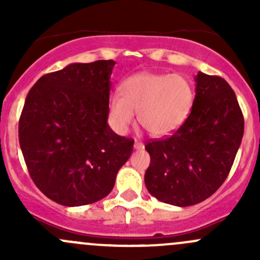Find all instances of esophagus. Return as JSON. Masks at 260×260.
<instances>
[{"mask_svg": "<svg viewBox=\"0 0 260 260\" xmlns=\"http://www.w3.org/2000/svg\"><path fill=\"white\" fill-rule=\"evenodd\" d=\"M135 148L136 149H143V148H145V145H143L142 142H140V141H136V142H135Z\"/></svg>", "mask_w": 260, "mask_h": 260, "instance_id": "1", "label": "esophagus"}]
</instances>
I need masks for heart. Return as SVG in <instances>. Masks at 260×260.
Returning a JSON list of instances; mask_svg holds the SVG:
<instances>
[{
	"mask_svg": "<svg viewBox=\"0 0 260 260\" xmlns=\"http://www.w3.org/2000/svg\"><path fill=\"white\" fill-rule=\"evenodd\" d=\"M192 84L179 74L142 72L125 78L120 95L109 99V117L118 132L123 133L138 120L156 138H164L179 129L192 108Z\"/></svg>",
	"mask_w": 260,
	"mask_h": 260,
	"instance_id": "obj_1",
	"label": "heart"
}]
</instances>
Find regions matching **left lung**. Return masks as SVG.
Wrapping results in <instances>:
<instances>
[{"label": "left lung", "mask_w": 260, "mask_h": 260, "mask_svg": "<svg viewBox=\"0 0 260 260\" xmlns=\"http://www.w3.org/2000/svg\"><path fill=\"white\" fill-rule=\"evenodd\" d=\"M191 113L164 140L148 141V192L170 205H195L210 198L232 170L242 143L244 118L226 80L199 72Z\"/></svg>", "instance_id": "1"}]
</instances>
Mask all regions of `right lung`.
<instances>
[{"instance_id": "1", "label": "right lung", "mask_w": 260, "mask_h": 260, "mask_svg": "<svg viewBox=\"0 0 260 260\" xmlns=\"http://www.w3.org/2000/svg\"><path fill=\"white\" fill-rule=\"evenodd\" d=\"M115 61L74 62L43 75L26 96L18 141L39 190L64 206L106 198L135 141L108 124Z\"/></svg>"}]
</instances>
